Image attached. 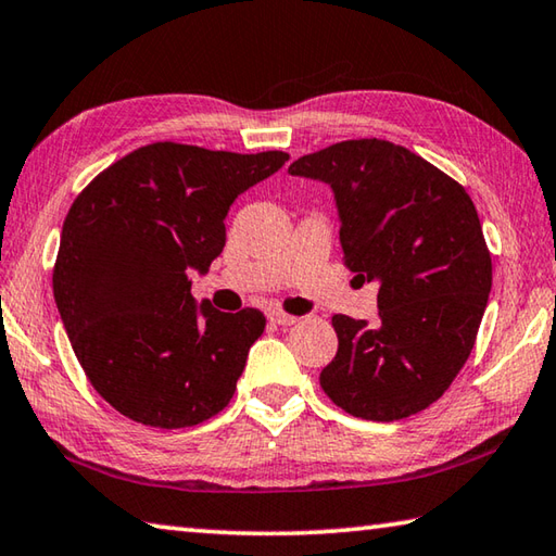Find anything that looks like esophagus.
<instances>
[{
    "instance_id": "34e87169",
    "label": "esophagus",
    "mask_w": 556,
    "mask_h": 556,
    "mask_svg": "<svg viewBox=\"0 0 556 556\" xmlns=\"http://www.w3.org/2000/svg\"><path fill=\"white\" fill-rule=\"evenodd\" d=\"M267 318H269V321L275 324V326H294V324L299 321L296 316H289V314H285V312H277V308H275V312H269Z\"/></svg>"
}]
</instances>
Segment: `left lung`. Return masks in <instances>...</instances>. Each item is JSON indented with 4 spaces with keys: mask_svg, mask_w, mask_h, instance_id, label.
Masks as SVG:
<instances>
[{
    "mask_svg": "<svg viewBox=\"0 0 556 556\" xmlns=\"http://www.w3.org/2000/svg\"><path fill=\"white\" fill-rule=\"evenodd\" d=\"M291 176L333 188L345 267L380 281V321L336 314L338 353L321 370L333 404L368 421L427 409L473 351L493 262L466 188L384 139L306 154Z\"/></svg>",
    "mask_w": 556,
    "mask_h": 556,
    "instance_id": "left-lung-1",
    "label": "left lung"
}]
</instances>
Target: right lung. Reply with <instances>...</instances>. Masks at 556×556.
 I'll return each mask as SVG.
<instances>
[{"mask_svg":"<svg viewBox=\"0 0 556 556\" xmlns=\"http://www.w3.org/2000/svg\"><path fill=\"white\" fill-rule=\"evenodd\" d=\"M287 159L154 142L73 201L53 296L80 368L119 414L184 429L228 407L265 314L195 306L188 277L223 252L232 201Z\"/></svg>","mask_w":556,"mask_h":556,"instance_id":"1","label":"right lung"}]
</instances>
